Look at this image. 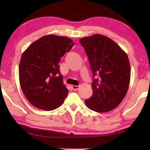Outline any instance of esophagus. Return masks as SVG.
Wrapping results in <instances>:
<instances>
[{
	"label": "esophagus",
	"mask_w": 150,
	"mask_h": 150,
	"mask_svg": "<svg viewBox=\"0 0 150 150\" xmlns=\"http://www.w3.org/2000/svg\"><path fill=\"white\" fill-rule=\"evenodd\" d=\"M72 88L73 90H77L79 88V86H75V85H73L72 86Z\"/></svg>",
	"instance_id": "obj_1"
}]
</instances>
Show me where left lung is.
Returning <instances> with one entry per match:
<instances>
[{"mask_svg": "<svg viewBox=\"0 0 150 150\" xmlns=\"http://www.w3.org/2000/svg\"><path fill=\"white\" fill-rule=\"evenodd\" d=\"M93 73V95L86 106L98 113L117 108L128 91L131 69L126 53L106 36L95 34L80 39ZM96 77L95 78L94 77Z\"/></svg>", "mask_w": 150, "mask_h": 150, "instance_id": "obj_1", "label": "left lung"}]
</instances>
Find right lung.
<instances>
[{
	"label": "right lung",
	"mask_w": 150,
	"mask_h": 150,
	"mask_svg": "<svg viewBox=\"0 0 150 150\" xmlns=\"http://www.w3.org/2000/svg\"><path fill=\"white\" fill-rule=\"evenodd\" d=\"M74 46L68 37L49 35L35 41L22 55L19 81L25 96L45 111L59 108L68 94L59 63Z\"/></svg>",
	"instance_id": "1"
}]
</instances>
